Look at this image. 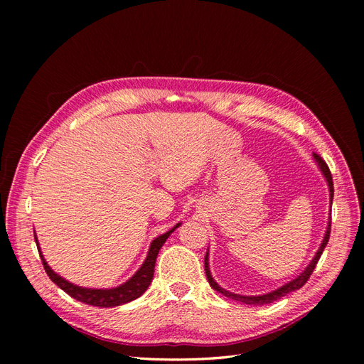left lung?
<instances>
[{
  "mask_svg": "<svg viewBox=\"0 0 364 364\" xmlns=\"http://www.w3.org/2000/svg\"><path fill=\"white\" fill-rule=\"evenodd\" d=\"M313 156H314V159H316V162H317V165H318V168H321V171H322V174H323V178H325L326 183H328V188H329V200H331V205H333L334 185H333L331 171H329L328 165L325 164V161H323L321 156L317 155V153H313ZM329 234H331V215H329V222H328V226H326L325 237H323V240H322V245H321V247H318V250L316 252V255H314V258L311 259V262L306 266V269L299 274V277H296L293 281H290V282H287V284H284L282 287H279V289H277V290H273V291H270V293L259 294V296H243V294H235V293H230V291L222 289V287H220V285L214 281V278L211 277V272H209V259H208L209 253L206 252V257H205V272H206L208 282H209V285H211V287H213L215 291L222 293L223 296L230 297V299H234V301H240V302L247 304V305L272 304V302H274V301L281 299V297H284L285 294H289V293H291V291H296V290H299L301 287H304L305 282L308 281V278L311 277L313 270L316 269V264L318 262V258H321L323 249H325L326 245H328Z\"/></svg>",
  "mask_w": 364,
  "mask_h": 364,
  "instance_id": "8db88e82",
  "label": "left lung"
}]
</instances>
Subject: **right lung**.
<instances>
[{"instance_id": "add662e5", "label": "right lung", "mask_w": 364, "mask_h": 364, "mask_svg": "<svg viewBox=\"0 0 364 364\" xmlns=\"http://www.w3.org/2000/svg\"><path fill=\"white\" fill-rule=\"evenodd\" d=\"M179 226H181V223L171 228L168 232H165L153 240L150 245V249H149V253H147V258L144 262H142L139 270L127 282L118 285V287H115V289H85V287H79V285L71 284L67 279H63L48 266V262L43 259L36 235H35V240H36V246L39 250L42 264H43V269H46L50 279L56 284L58 287H60L65 293L74 297L75 301H80L83 304L92 305V306L109 308V306H118V305L127 304L130 301H135L136 297H139L149 289V285L153 279V273H155V264H156L158 253H159L162 245L173 234V230H176V228H179Z\"/></svg>"}]
</instances>
